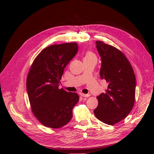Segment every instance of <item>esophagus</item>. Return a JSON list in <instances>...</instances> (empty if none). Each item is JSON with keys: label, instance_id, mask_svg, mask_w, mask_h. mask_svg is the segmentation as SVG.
<instances>
[{"label": "esophagus", "instance_id": "obj_1", "mask_svg": "<svg viewBox=\"0 0 154 154\" xmlns=\"http://www.w3.org/2000/svg\"><path fill=\"white\" fill-rule=\"evenodd\" d=\"M81 95L83 97H89L91 96L89 94H84V93H81Z\"/></svg>", "mask_w": 154, "mask_h": 154}]
</instances>
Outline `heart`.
Instances as JSON below:
<instances>
[{"label": "heart", "mask_w": 154, "mask_h": 154, "mask_svg": "<svg viewBox=\"0 0 154 154\" xmlns=\"http://www.w3.org/2000/svg\"><path fill=\"white\" fill-rule=\"evenodd\" d=\"M91 58H96L95 55H94L93 52L91 51H87L85 55L84 59H91Z\"/></svg>", "instance_id": "b5f03b06"}]
</instances>
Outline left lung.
Segmentation results:
<instances>
[{
    "label": "left lung",
    "instance_id": "left-lung-1",
    "mask_svg": "<svg viewBox=\"0 0 154 154\" xmlns=\"http://www.w3.org/2000/svg\"><path fill=\"white\" fill-rule=\"evenodd\" d=\"M100 55V77L108 83L105 93L97 96L99 104L94 114L97 119L114 125L131 112L136 95V77L128 60L122 51L111 45L97 41Z\"/></svg>",
    "mask_w": 154,
    "mask_h": 154
}]
</instances>
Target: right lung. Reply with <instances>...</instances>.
I'll list each match as a JSON object with an SVG mask.
<instances>
[{
  "label": "right lung",
  "instance_id": "right-lung-1",
  "mask_svg": "<svg viewBox=\"0 0 154 154\" xmlns=\"http://www.w3.org/2000/svg\"><path fill=\"white\" fill-rule=\"evenodd\" d=\"M77 50L76 42L50 45L37 55L29 70L26 89L31 110L45 126L60 128L73 116L79 97L59 85L65 67Z\"/></svg>",
  "mask_w": 154,
  "mask_h": 154
}]
</instances>
